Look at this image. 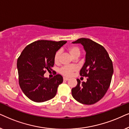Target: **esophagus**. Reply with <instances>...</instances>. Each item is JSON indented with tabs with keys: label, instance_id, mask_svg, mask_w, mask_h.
Wrapping results in <instances>:
<instances>
[{
	"label": "esophagus",
	"instance_id": "esophagus-1",
	"mask_svg": "<svg viewBox=\"0 0 129 129\" xmlns=\"http://www.w3.org/2000/svg\"><path fill=\"white\" fill-rule=\"evenodd\" d=\"M63 79L64 81H68V80H69V78H67V77H63Z\"/></svg>",
	"mask_w": 129,
	"mask_h": 129
}]
</instances>
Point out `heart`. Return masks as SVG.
<instances>
[{
	"instance_id": "1",
	"label": "heart",
	"mask_w": 129,
	"mask_h": 129,
	"mask_svg": "<svg viewBox=\"0 0 129 129\" xmlns=\"http://www.w3.org/2000/svg\"><path fill=\"white\" fill-rule=\"evenodd\" d=\"M69 52L73 56H75L76 55H80V48L75 45H71L68 47V49ZM61 50L59 49L55 52L54 55V62L55 63H58L59 62V59L61 55ZM78 67L75 65H73V66H63L59 70V73L63 75V76L66 77H70L72 75L74 72L77 71L78 70Z\"/></svg>"
}]
</instances>
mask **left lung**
Masks as SVG:
<instances>
[{"label": "left lung", "mask_w": 129, "mask_h": 129, "mask_svg": "<svg viewBox=\"0 0 129 129\" xmlns=\"http://www.w3.org/2000/svg\"><path fill=\"white\" fill-rule=\"evenodd\" d=\"M73 43L81 44L86 52L80 74L87 78L81 83L77 79V85L72 88V95L80 103L93 104L104 97L109 88L113 74L112 61L102 45L90 39L82 38Z\"/></svg>", "instance_id": "1"}]
</instances>
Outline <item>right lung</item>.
Masks as SVG:
<instances>
[{
  "label": "right lung",
  "mask_w": 129,
  "mask_h": 129,
  "mask_svg": "<svg viewBox=\"0 0 129 129\" xmlns=\"http://www.w3.org/2000/svg\"><path fill=\"white\" fill-rule=\"evenodd\" d=\"M67 41L39 40L30 44L22 51L17 61L19 83L25 95L33 102L42 103L55 96L63 82L61 75L45 78L47 70L54 65V55Z\"/></svg>",
  "instance_id": "obj_1"
}]
</instances>
